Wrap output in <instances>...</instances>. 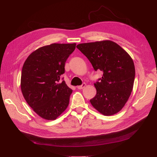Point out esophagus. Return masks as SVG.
I'll return each mask as SVG.
<instances>
[{"instance_id":"obj_1","label":"esophagus","mask_w":157,"mask_h":157,"mask_svg":"<svg viewBox=\"0 0 157 157\" xmlns=\"http://www.w3.org/2000/svg\"><path fill=\"white\" fill-rule=\"evenodd\" d=\"M85 86H86V84L85 83H82V85H80V86H78L77 88H78V89H82V88H84Z\"/></svg>"}]
</instances>
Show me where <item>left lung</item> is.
<instances>
[{
	"label": "left lung",
	"instance_id": "8db88e82",
	"mask_svg": "<svg viewBox=\"0 0 157 157\" xmlns=\"http://www.w3.org/2000/svg\"><path fill=\"white\" fill-rule=\"evenodd\" d=\"M77 48L95 71H103V77L94 83L97 94L90 100L92 106L105 116L118 113L125 105L134 86L135 67L130 56L109 40L79 44Z\"/></svg>",
	"mask_w": 157,
	"mask_h": 157
}]
</instances>
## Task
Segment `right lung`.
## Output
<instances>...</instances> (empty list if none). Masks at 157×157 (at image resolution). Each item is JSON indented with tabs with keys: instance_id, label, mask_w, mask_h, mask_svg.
<instances>
[{
	"instance_id": "add662e5",
	"label": "right lung",
	"mask_w": 157,
	"mask_h": 157,
	"mask_svg": "<svg viewBox=\"0 0 157 157\" xmlns=\"http://www.w3.org/2000/svg\"><path fill=\"white\" fill-rule=\"evenodd\" d=\"M76 43H54L40 47L28 56L23 64L21 90L27 103L46 120L58 118L69 105L73 90L64 80L65 63Z\"/></svg>"
}]
</instances>
